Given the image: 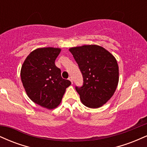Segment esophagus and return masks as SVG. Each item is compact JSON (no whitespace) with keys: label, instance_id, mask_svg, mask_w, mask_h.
<instances>
[{"label":"esophagus","instance_id":"34e87169","mask_svg":"<svg viewBox=\"0 0 147 147\" xmlns=\"http://www.w3.org/2000/svg\"><path fill=\"white\" fill-rule=\"evenodd\" d=\"M68 80H69V81H70V82H71L72 84L73 83V82H72V78L71 77H69V78H68Z\"/></svg>","mask_w":147,"mask_h":147}]
</instances>
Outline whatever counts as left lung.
<instances>
[{
	"label": "left lung",
	"instance_id": "left-lung-1",
	"mask_svg": "<svg viewBox=\"0 0 147 147\" xmlns=\"http://www.w3.org/2000/svg\"><path fill=\"white\" fill-rule=\"evenodd\" d=\"M84 78L82 87H75L84 105L97 109L113 95L119 82V67L111 52L97 45L69 49Z\"/></svg>",
	"mask_w": 147,
	"mask_h": 147
}]
</instances>
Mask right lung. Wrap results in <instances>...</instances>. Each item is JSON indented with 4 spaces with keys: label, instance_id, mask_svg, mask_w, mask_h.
I'll return each instance as SVG.
<instances>
[{
    "label": "right lung",
    "instance_id": "obj_1",
    "mask_svg": "<svg viewBox=\"0 0 147 147\" xmlns=\"http://www.w3.org/2000/svg\"><path fill=\"white\" fill-rule=\"evenodd\" d=\"M59 48H37L30 52L22 65L21 78L29 98L38 105L54 109L60 104L71 82L61 76L55 61Z\"/></svg>",
    "mask_w": 147,
    "mask_h": 147
}]
</instances>
